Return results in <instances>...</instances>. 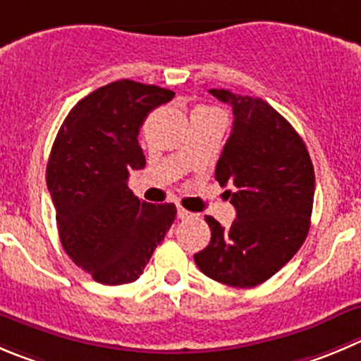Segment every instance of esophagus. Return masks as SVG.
Segmentation results:
<instances>
[{"label": "esophagus", "instance_id": "34e87169", "mask_svg": "<svg viewBox=\"0 0 361 361\" xmlns=\"http://www.w3.org/2000/svg\"><path fill=\"white\" fill-rule=\"evenodd\" d=\"M194 216H195V213H192V212H188V209L178 206V219L185 220V219H194Z\"/></svg>", "mask_w": 361, "mask_h": 361}]
</instances>
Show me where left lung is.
<instances>
[{"label": "left lung", "instance_id": "8db88e82", "mask_svg": "<svg viewBox=\"0 0 361 361\" xmlns=\"http://www.w3.org/2000/svg\"><path fill=\"white\" fill-rule=\"evenodd\" d=\"M233 107V130L215 180L236 208L222 227L206 215L212 240L194 255L206 277L233 288H254L274 277L305 241L316 176L305 142L284 116L262 99L209 90Z\"/></svg>", "mask_w": 361, "mask_h": 361}]
</instances>
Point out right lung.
Here are the masks:
<instances>
[{
    "mask_svg": "<svg viewBox=\"0 0 361 361\" xmlns=\"http://www.w3.org/2000/svg\"><path fill=\"white\" fill-rule=\"evenodd\" d=\"M174 92L121 79L77 102L47 162L59 240L79 268L106 286L137 281L176 216L173 202L149 204L128 188L146 166L137 135Z\"/></svg>",
    "mask_w": 361,
    "mask_h": 361,
    "instance_id": "right-lung-1",
    "label": "right lung"
}]
</instances>
